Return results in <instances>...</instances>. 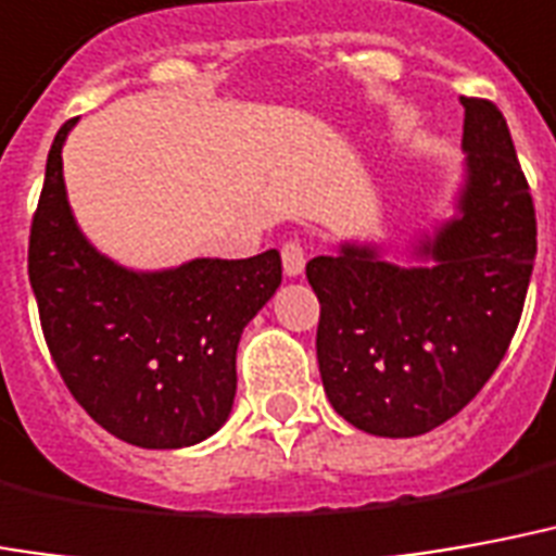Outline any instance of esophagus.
I'll return each mask as SVG.
<instances>
[{
  "mask_svg": "<svg viewBox=\"0 0 556 556\" xmlns=\"http://www.w3.org/2000/svg\"><path fill=\"white\" fill-rule=\"evenodd\" d=\"M303 267H306V247L300 241H286L282 244V270H286V277H300Z\"/></svg>",
  "mask_w": 556,
  "mask_h": 556,
  "instance_id": "1",
  "label": "esophagus"
}]
</instances>
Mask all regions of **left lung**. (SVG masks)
Instances as JSON below:
<instances>
[{
  "label": "left lung",
  "instance_id": "8db88e82",
  "mask_svg": "<svg viewBox=\"0 0 556 556\" xmlns=\"http://www.w3.org/2000/svg\"><path fill=\"white\" fill-rule=\"evenodd\" d=\"M454 212L389 262V241H341L306 279L320 300L318 368L332 409L371 435L445 425L504 359L536 258V215L504 114L459 97Z\"/></svg>",
  "mask_w": 556,
  "mask_h": 556
}]
</instances>
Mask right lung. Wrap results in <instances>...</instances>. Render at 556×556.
Wrapping results in <instances>:
<instances>
[{
    "mask_svg": "<svg viewBox=\"0 0 556 556\" xmlns=\"http://www.w3.org/2000/svg\"><path fill=\"white\" fill-rule=\"evenodd\" d=\"M47 159L28 241V279L49 353L85 413L138 447L215 435L236 401L241 332L282 282V258H191L135 270L90 244L70 208L61 150Z\"/></svg>",
    "mask_w": 556,
    "mask_h": 556,
    "instance_id": "obj_1",
    "label": "right lung"
}]
</instances>
